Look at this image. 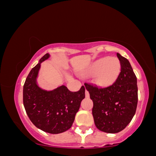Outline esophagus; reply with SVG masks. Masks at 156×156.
Instances as JSON below:
<instances>
[{"instance_id": "34e87169", "label": "esophagus", "mask_w": 156, "mask_h": 156, "mask_svg": "<svg viewBox=\"0 0 156 156\" xmlns=\"http://www.w3.org/2000/svg\"><path fill=\"white\" fill-rule=\"evenodd\" d=\"M85 96H86V98H89V93L87 90L85 91Z\"/></svg>"}]
</instances>
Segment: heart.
<instances>
[{
    "label": "heart",
    "instance_id": "heart-1",
    "mask_svg": "<svg viewBox=\"0 0 156 156\" xmlns=\"http://www.w3.org/2000/svg\"><path fill=\"white\" fill-rule=\"evenodd\" d=\"M120 69V63L117 58L109 56L99 58L90 66L88 74L95 76L96 81L102 86H108L116 79Z\"/></svg>",
    "mask_w": 156,
    "mask_h": 156
}]
</instances>
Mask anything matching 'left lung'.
Instances as JSON below:
<instances>
[{"label":"left lung","instance_id":"obj_1","mask_svg":"<svg viewBox=\"0 0 156 156\" xmlns=\"http://www.w3.org/2000/svg\"><path fill=\"white\" fill-rule=\"evenodd\" d=\"M121 69L117 80L106 87L85 83L93 101L92 115L97 128L116 133L122 130L133 119L138 103L137 79L129 61L119 53Z\"/></svg>","mask_w":156,"mask_h":156}]
</instances>
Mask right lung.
<instances>
[{"label":"right lung","mask_w":156,"mask_h":156,"mask_svg":"<svg viewBox=\"0 0 156 156\" xmlns=\"http://www.w3.org/2000/svg\"><path fill=\"white\" fill-rule=\"evenodd\" d=\"M50 57L46 53L32 68L23 86V105L28 117L39 129L47 133H63L71 128L82 100L85 88L70 92L62 85L52 91H46L37 85V78L41 63Z\"/></svg>","instance_id":"add662e5"}]
</instances>
